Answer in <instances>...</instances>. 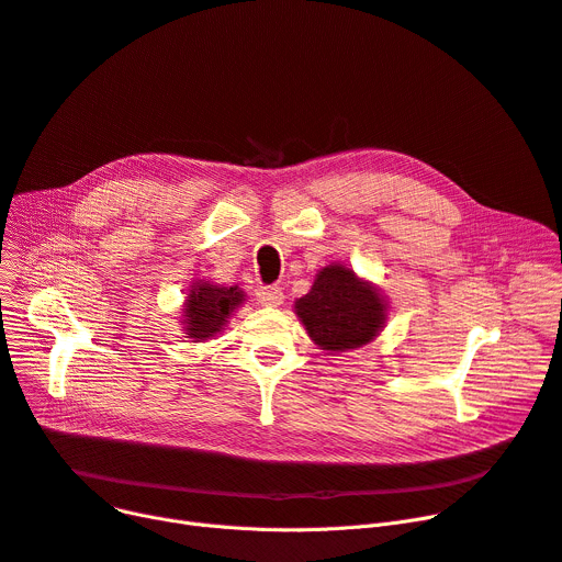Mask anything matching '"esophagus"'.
Segmentation results:
<instances>
[{
    "mask_svg": "<svg viewBox=\"0 0 562 562\" xmlns=\"http://www.w3.org/2000/svg\"><path fill=\"white\" fill-rule=\"evenodd\" d=\"M257 301H259L261 305L278 307V305H282V301H284V293H282L280 286H259V289H257Z\"/></svg>",
    "mask_w": 562,
    "mask_h": 562,
    "instance_id": "obj_1",
    "label": "esophagus"
}]
</instances>
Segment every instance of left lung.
Wrapping results in <instances>:
<instances>
[{
    "mask_svg": "<svg viewBox=\"0 0 562 562\" xmlns=\"http://www.w3.org/2000/svg\"><path fill=\"white\" fill-rule=\"evenodd\" d=\"M305 330L323 350H348L369 344L385 323L378 291L344 266H326L310 293L296 301Z\"/></svg>",
    "mask_w": 562,
    "mask_h": 562,
    "instance_id": "left-lung-1",
    "label": "left lung"
}]
</instances>
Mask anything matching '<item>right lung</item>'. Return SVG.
Returning <instances> with one entry per match:
<instances>
[{
  "label": "right lung",
  "mask_w": 562,
  "mask_h": 562,
  "mask_svg": "<svg viewBox=\"0 0 562 562\" xmlns=\"http://www.w3.org/2000/svg\"><path fill=\"white\" fill-rule=\"evenodd\" d=\"M184 323L187 335L193 339H210L225 326V321L244 301L239 286H218L210 282H198L187 296Z\"/></svg>",
  "instance_id": "right-lung-1"
}]
</instances>
